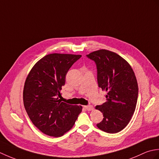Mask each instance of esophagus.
<instances>
[{"label": "esophagus", "mask_w": 159, "mask_h": 159, "mask_svg": "<svg viewBox=\"0 0 159 159\" xmlns=\"http://www.w3.org/2000/svg\"><path fill=\"white\" fill-rule=\"evenodd\" d=\"M84 107H85V109H86L87 111H91V110L93 109V106L91 105V104H90V105L85 106Z\"/></svg>", "instance_id": "obj_1"}]
</instances>
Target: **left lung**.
<instances>
[{
	"label": "left lung",
	"mask_w": 159,
	"mask_h": 159,
	"mask_svg": "<svg viewBox=\"0 0 159 159\" xmlns=\"http://www.w3.org/2000/svg\"><path fill=\"white\" fill-rule=\"evenodd\" d=\"M86 57L96 63L98 87L107 92V102L96 107L104 117L96 126L106 133H117L127 126L135 111V75L126 60L109 50H99Z\"/></svg>",
	"instance_id": "8db88e82"
}]
</instances>
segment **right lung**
<instances>
[{"label":"right lung","mask_w":159,"mask_h":159,"mask_svg":"<svg viewBox=\"0 0 159 159\" xmlns=\"http://www.w3.org/2000/svg\"><path fill=\"white\" fill-rule=\"evenodd\" d=\"M81 55L53 53L33 66L23 91L24 105L33 124L43 133L61 137L74 126L82 107L61 102L66 76Z\"/></svg>","instance_id":"1"}]
</instances>
